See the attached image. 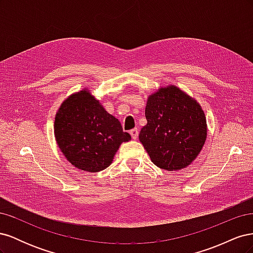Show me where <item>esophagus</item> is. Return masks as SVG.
I'll return each mask as SVG.
<instances>
[{
  "instance_id": "34e87169",
  "label": "esophagus",
  "mask_w": 253,
  "mask_h": 253,
  "mask_svg": "<svg viewBox=\"0 0 253 253\" xmlns=\"http://www.w3.org/2000/svg\"><path fill=\"white\" fill-rule=\"evenodd\" d=\"M138 133H139L138 128H133V129H131V131H129V134H131L133 139H136L137 137H138Z\"/></svg>"
}]
</instances>
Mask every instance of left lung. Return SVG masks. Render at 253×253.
<instances>
[{"label": "left lung", "mask_w": 253, "mask_h": 253, "mask_svg": "<svg viewBox=\"0 0 253 253\" xmlns=\"http://www.w3.org/2000/svg\"><path fill=\"white\" fill-rule=\"evenodd\" d=\"M145 125L139 140L163 170L177 171L194 162L207 139V120L201 104L175 85L159 87L148 97Z\"/></svg>", "instance_id": "1"}]
</instances>
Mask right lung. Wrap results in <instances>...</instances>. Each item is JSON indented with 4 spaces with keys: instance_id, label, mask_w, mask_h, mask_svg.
<instances>
[{
    "instance_id": "obj_1",
    "label": "right lung",
    "mask_w": 253,
    "mask_h": 253,
    "mask_svg": "<svg viewBox=\"0 0 253 253\" xmlns=\"http://www.w3.org/2000/svg\"><path fill=\"white\" fill-rule=\"evenodd\" d=\"M53 133L68 162L91 173L106 169L120 144L131 140L119 120L106 112L87 88L68 96L60 105Z\"/></svg>"
}]
</instances>
